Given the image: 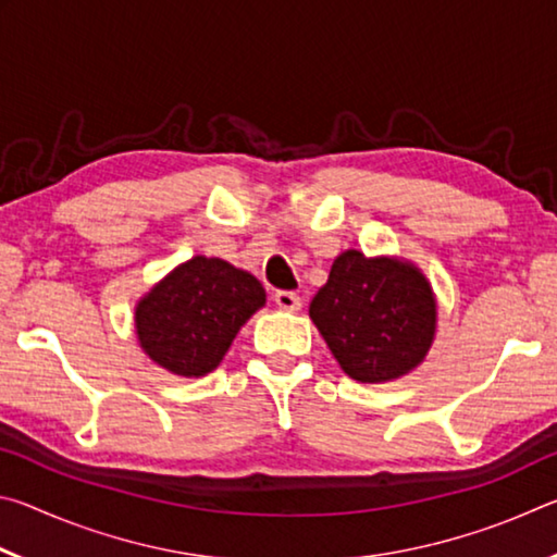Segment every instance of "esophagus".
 Instances as JSON below:
<instances>
[{
	"label": "esophagus",
	"mask_w": 557,
	"mask_h": 557,
	"mask_svg": "<svg viewBox=\"0 0 557 557\" xmlns=\"http://www.w3.org/2000/svg\"><path fill=\"white\" fill-rule=\"evenodd\" d=\"M275 305L280 309H285V312H297V309L301 307V297L295 295V292H275Z\"/></svg>",
	"instance_id": "obj_1"
}]
</instances>
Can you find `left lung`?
<instances>
[{
  "mask_svg": "<svg viewBox=\"0 0 557 557\" xmlns=\"http://www.w3.org/2000/svg\"><path fill=\"white\" fill-rule=\"evenodd\" d=\"M309 317L346 375L385 383L425 361L437 305L428 277L412 262L346 250L314 295Z\"/></svg>",
  "mask_w": 557,
  "mask_h": 557,
  "instance_id": "1",
  "label": "left lung"
}]
</instances>
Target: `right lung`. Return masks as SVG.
<instances>
[{
	"label": "right lung",
	"instance_id": "add662e5",
	"mask_svg": "<svg viewBox=\"0 0 557 557\" xmlns=\"http://www.w3.org/2000/svg\"><path fill=\"white\" fill-rule=\"evenodd\" d=\"M262 305L265 289L250 272L196 256L137 301L139 346L169 373L199 379L223 361L235 334Z\"/></svg>",
	"mask_w": 557,
	"mask_h": 557
}]
</instances>
